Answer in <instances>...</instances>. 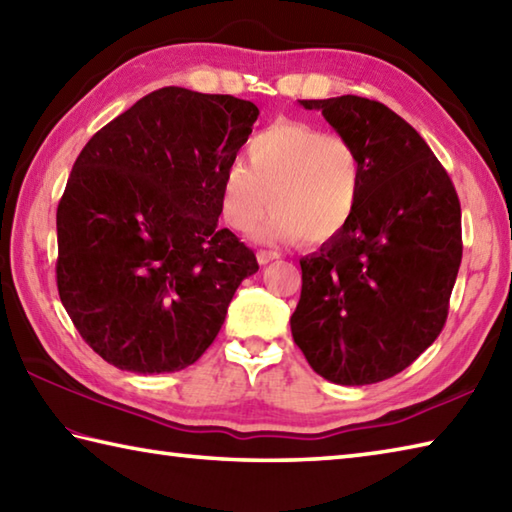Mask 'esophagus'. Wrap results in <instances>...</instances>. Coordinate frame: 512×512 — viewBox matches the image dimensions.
Wrapping results in <instances>:
<instances>
[{"label":"esophagus","instance_id":"34e87169","mask_svg":"<svg viewBox=\"0 0 512 512\" xmlns=\"http://www.w3.org/2000/svg\"><path fill=\"white\" fill-rule=\"evenodd\" d=\"M256 258H258L260 265H267V263H272V260L281 258V254H278V252H267V249H260V252L256 254Z\"/></svg>","mask_w":512,"mask_h":512}]
</instances>
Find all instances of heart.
<instances>
[{"label": "heart", "instance_id": "heart-1", "mask_svg": "<svg viewBox=\"0 0 512 512\" xmlns=\"http://www.w3.org/2000/svg\"><path fill=\"white\" fill-rule=\"evenodd\" d=\"M249 167L229 162L220 180V214L236 231L260 227L267 243H325L350 225L361 196L359 160L347 144L303 122H276L249 142Z\"/></svg>", "mask_w": 512, "mask_h": 512}]
</instances>
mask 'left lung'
I'll list each match as a JSON object with an SVG mask.
<instances>
[{"instance_id":"1","label":"left lung","mask_w":512,"mask_h":512,"mask_svg":"<svg viewBox=\"0 0 512 512\" xmlns=\"http://www.w3.org/2000/svg\"><path fill=\"white\" fill-rule=\"evenodd\" d=\"M301 104L352 149L361 196L350 225L301 258L292 336L323 379L379 383L446 325L464 252L459 198L426 140L385 104L359 95Z\"/></svg>"}]
</instances>
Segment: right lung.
Returning a JSON list of instances; mask_svg holds the SVG:
<instances>
[{
	"instance_id": "right-lung-1",
	"label": "right lung",
	"mask_w": 512,
	"mask_h": 512,
	"mask_svg": "<svg viewBox=\"0 0 512 512\" xmlns=\"http://www.w3.org/2000/svg\"><path fill=\"white\" fill-rule=\"evenodd\" d=\"M256 118L254 102L165 86L77 156L57 205V292L106 363L185 370L258 272L252 249L218 229L223 171Z\"/></svg>"
}]
</instances>
